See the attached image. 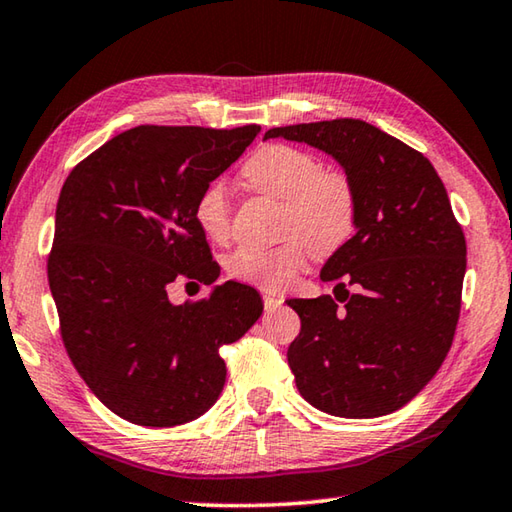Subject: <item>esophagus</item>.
I'll return each instance as SVG.
<instances>
[{
  "label": "esophagus",
  "instance_id": "34e87169",
  "mask_svg": "<svg viewBox=\"0 0 512 512\" xmlns=\"http://www.w3.org/2000/svg\"><path fill=\"white\" fill-rule=\"evenodd\" d=\"M262 298H264V309L266 311H273V309H277L284 302L282 296H277V293H271V291H264Z\"/></svg>",
  "mask_w": 512,
  "mask_h": 512
}]
</instances>
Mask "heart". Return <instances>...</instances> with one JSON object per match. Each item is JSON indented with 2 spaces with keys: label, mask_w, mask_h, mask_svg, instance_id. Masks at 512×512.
Listing matches in <instances>:
<instances>
[{
  "label": "heart",
  "mask_w": 512,
  "mask_h": 512,
  "mask_svg": "<svg viewBox=\"0 0 512 512\" xmlns=\"http://www.w3.org/2000/svg\"><path fill=\"white\" fill-rule=\"evenodd\" d=\"M241 180L250 192L282 201L275 246H239L228 257V273L264 289H284L307 262V240L316 255L341 248L357 221V194L343 171L323 169L316 155L289 144H266L246 160ZM203 235L225 241L230 235V201L223 183H210L194 207Z\"/></svg>",
  "instance_id": "obj_1"
}]
</instances>
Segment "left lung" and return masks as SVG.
Listing matches in <instances>:
<instances>
[{"instance_id":"1","label":"left lung","mask_w":512,"mask_h":512,"mask_svg":"<svg viewBox=\"0 0 512 512\" xmlns=\"http://www.w3.org/2000/svg\"><path fill=\"white\" fill-rule=\"evenodd\" d=\"M341 164L357 194V235L327 259L334 296L293 298L300 334L287 359L305 400L339 418L411 402L452 348L465 235L433 164L361 119L271 128Z\"/></svg>"}]
</instances>
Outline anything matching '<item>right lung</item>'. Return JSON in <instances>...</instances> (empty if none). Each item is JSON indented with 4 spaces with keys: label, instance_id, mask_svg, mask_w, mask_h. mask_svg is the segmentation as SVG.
Segmentation results:
<instances>
[{
    "label": "right lung",
    "instance_id": "1",
    "mask_svg": "<svg viewBox=\"0 0 512 512\" xmlns=\"http://www.w3.org/2000/svg\"><path fill=\"white\" fill-rule=\"evenodd\" d=\"M257 133V124L137 126L76 164L60 189L47 262L60 336L119 418L142 427L196 420L223 391L221 345L262 316L259 293L241 282L215 284L185 306L166 293L180 276L219 277L194 207Z\"/></svg>",
    "mask_w": 512,
    "mask_h": 512
}]
</instances>
